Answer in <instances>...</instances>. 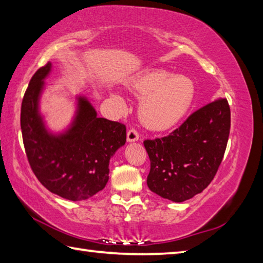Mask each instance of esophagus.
Here are the masks:
<instances>
[{
	"mask_svg": "<svg viewBox=\"0 0 263 263\" xmlns=\"http://www.w3.org/2000/svg\"><path fill=\"white\" fill-rule=\"evenodd\" d=\"M126 139H127L128 142L138 141V140H139V135H138V132L135 130V128H131V130L127 131Z\"/></svg>",
	"mask_w": 263,
	"mask_h": 263,
	"instance_id": "esophagus-1",
	"label": "esophagus"
}]
</instances>
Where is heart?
<instances>
[{
    "label": "heart",
    "instance_id": "heart-1",
    "mask_svg": "<svg viewBox=\"0 0 263 263\" xmlns=\"http://www.w3.org/2000/svg\"><path fill=\"white\" fill-rule=\"evenodd\" d=\"M127 87L142 97L139 115L142 123L152 130H166L177 124L193 102L195 87L185 74H173L165 69H147L128 80ZM114 100L121 108L125 101L119 94Z\"/></svg>",
    "mask_w": 263,
    "mask_h": 263
}]
</instances>
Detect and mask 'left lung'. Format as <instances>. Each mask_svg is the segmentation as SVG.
<instances>
[{
  "instance_id": "8db88e82",
  "label": "left lung",
  "mask_w": 263,
  "mask_h": 263,
  "mask_svg": "<svg viewBox=\"0 0 263 263\" xmlns=\"http://www.w3.org/2000/svg\"><path fill=\"white\" fill-rule=\"evenodd\" d=\"M230 133V107L218 98L193 112L169 136L145 140L151 160L147 185L174 202L193 198L211 184Z\"/></svg>"
}]
</instances>
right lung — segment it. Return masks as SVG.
Here are the masks:
<instances>
[{
	"label": "right lung",
	"instance_id": "1",
	"mask_svg": "<svg viewBox=\"0 0 263 263\" xmlns=\"http://www.w3.org/2000/svg\"><path fill=\"white\" fill-rule=\"evenodd\" d=\"M52 64L33 76L24 95L21 127L33 173L50 192L71 201L86 200L104 189L109 162L125 145V125L98 117L85 95H76V110L63 131L52 132L41 114L42 93Z\"/></svg>",
	"mask_w": 263,
	"mask_h": 263
}]
</instances>
